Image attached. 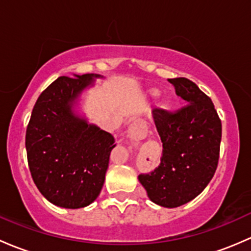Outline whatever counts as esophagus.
<instances>
[{"label": "esophagus", "instance_id": "1", "mask_svg": "<svg viewBox=\"0 0 251 251\" xmlns=\"http://www.w3.org/2000/svg\"><path fill=\"white\" fill-rule=\"evenodd\" d=\"M147 126L146 123L140 120H134L128 128V135L135 140H141L146 136Z\"/></svg>", "mask_w": 251, "mask_h": 251}]
</instances>
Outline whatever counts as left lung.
<instances>
[{"mask_svg":"<svg viewBox=\"0 0 251 251\" xmlns=\"http://www.w3.org/2000/svg\"><path fill=\"white\" fill-rule=\"evenodd\" d=\"M185 102L176 112L154 108V125L163 143L161 164L138 179L153 203L176 208L195 200L215 174L221 121L210 98L185 77L168 79Z\"/></svg>","mask_w":251,"mask_h":251,"instance_id":"obj_1","label":"left lung"}]
</instances>
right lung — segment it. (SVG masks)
Wrapping results in <instances>:
<instances>
[{"instance_id":"add662e5","label":"right lung","mask_w":251,"mask_h":251,"mask_svg":"<svg viewBox=\"0 0 251 251\" xmlns=\"http://www.w3.org/2000/svg\"><path fill=\"white\" fill-rule=\"evenodd\" d=\"M97 74L59 77L38 97L25 146L40 192L51 204L84 208L100 195L115 145L112 134L88 122L77 111L81 95L94 87Z\"/></svg>"}]
</instances>
